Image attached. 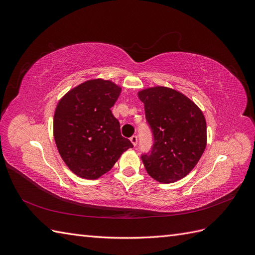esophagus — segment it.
Masks as SVG:
<instances>
[{
    "label": "esophagus",
    "mask_w": 255,
    "mask_h": 255,
    "mask_svg": "<svg viewBox=\"0 0 255 255\" xmlns=\"http://www.w3.org/2000/svg\"><path fill=\"white\" fill-rule=\"evenodd\" d=\"M129 140H130V142L133 143L134 146L137 145V140H138V139H137V136H132V137L129 138Z\"/></svg>",
    "instance_id": "1"
}]
</instances>
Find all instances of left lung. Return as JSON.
Wrapping results in <instances>:
<instances>
[{
    "label": "left lung",
    "instance_id": "1",
    "mask_svg": "<svg viewBox=\"0 0 255 255\" xmlns=\"http://www.w3.org/2000/svg\"><path fill=\"white\" fill-rule=\"evenodd\" d=\"M152 129V151L141 156L146 172L159 183H173L195 168L205 150L206 121L194 101L175 89L155 86L138 91Z\"/></svg>",
    "mask_w": 255,
    "mask_h": 255
}]
</instances>
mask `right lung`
<instances>
[{"instance_id":"1","label":"right lung","mask_w":255,"mask_h":255,"mask_svg":"<svg viewBox=\"0 0 255 255\" xmlns=\"http://www.w3.org/2000/svg\"><path fill=\"white\" fill-rule=\"evenodd\" d=\"M121 94L112 81L95 79L69 90L54 113L53 135L70 170L86 180L109 172L133 144L120 133L111 109Z\"/></svg>"}]
</instances>
